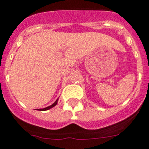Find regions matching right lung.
Segmentation results:
<instances>
[{"mask_svg":"<svg viewBox=\"0 0 149 149\" xmlns=\"http://www.w3.org/2000/svg\"><path fill=\"white\" fill-rule=\"evenodd\" d=\"M58 99H57L56 100V101L54 102L53 104H52V105H50V106H49V107H45V108H42V109H38V111H47V110H49V109H51V108H52V107H55L56 105V104H57V103H58Z\"/></svg>","mask_w":149,"mask_h":149,"instance_id":"add662e5","label":"right lung"}]
</instances>
